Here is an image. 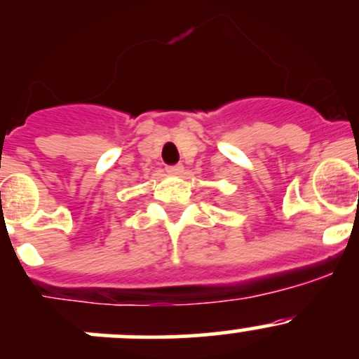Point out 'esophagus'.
Segmentation results:
<instances>
[{"label":"esophagus","instance_id":"obj_1","mask_svg":"<svg viewBox=\"0 0 359 359\" xmlns=\"http://www.w3.org/2000/svg\"><path fill=\"white\" fill-rule=\"evenodd\" d=\"M166 172L172 173V175H180L184 172V166L182 165H172V166H166Z\"/></svg>","mask_w":359,"mask_h":359}]
</instances>
